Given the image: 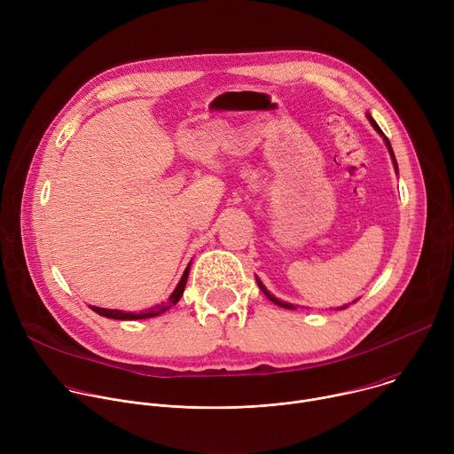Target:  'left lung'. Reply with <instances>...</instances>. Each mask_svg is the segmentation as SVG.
<instances>
[{
	"instance_id": "obj_1",
	"label": "left lung",
	"mask_w": 454,
	"mask_h": 454,
	"mask_svg": "<svg viewBox=\"0 0 454 454\" xmlns=\"http://www.w3.org/2000/svg\"><path fill=\"white\" fill-rule=\"evenodd\" d=\"M368 120H370V123H372V127H373V129H375V131H377V133H379V135H380V137H382V140H384V144H386V147H387V153H390V156H392V161H394V167H395V172H399V167H397V160H395V154H394V149H392V145H390V140H387V138H386V137H384V133H382V131H380V127H379V125H377V123H375V120H373V118H372V116H370V114H368ZM254 278H256V284H258V287H261V291H262V293H264V294H266V296H268V298H270V300H271V301H273V303H277V305H280V307H284V309H296V307H294V305H293V303H287V301H282V300H278V298H277V296H273V294H271V293H270V291H268V289H266V286H264V284H262V282H261V278H258V277H254ZM356 301H357V300H354V301H352V303H356ZM347 307H348V305H343V307H338V310H341V309H347Z\"/></svg>"
}]
</instances>
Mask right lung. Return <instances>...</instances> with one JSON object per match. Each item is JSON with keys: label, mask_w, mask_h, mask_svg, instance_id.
<instances>
[{"label": "right lung", "mask_w": 454, "mask_h": 454, "mask_svg": "<svg viewBox=\"0 0 454 454\" xmlns=\"http://www.w3.org/2000/svg\"><path fill=\"white\" fill-rule=\"evenodd\" d=\"M190 264L186 266L179 284L176 286V289L172 291V294L161 301L160 305H154L151 307L149 310H144V312H125V310H118V309H104V307H95V305H90L91 310H95L97 314L104 316V317H111V319H147V317H154V316H160L163 314L165 310H168L172 305H176L179 301V298L183 296V291H184V286H186V280H188V271H190Z\"/></svg>", "instance_id": "obj_1"}]
</instances>
